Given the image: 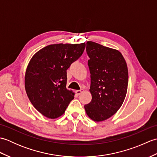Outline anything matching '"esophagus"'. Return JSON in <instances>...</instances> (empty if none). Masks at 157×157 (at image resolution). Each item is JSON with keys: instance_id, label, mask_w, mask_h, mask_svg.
<instances>
[{"instance_id": "34e87169", "label": "esophagus", "mask_w": 157, "mask_h": 157, "mask_svg": "<svg viewBox=\"0 0 157 157\" xmlns=\"http://www.w3.org/2000/svg\"><path fill=\"white\" fill-rule=\"evenodd\" d=\"M83 92H84V90L81 89V90H77L76 91V94H78V95H80Z\"/></svg>"}]
</instances>
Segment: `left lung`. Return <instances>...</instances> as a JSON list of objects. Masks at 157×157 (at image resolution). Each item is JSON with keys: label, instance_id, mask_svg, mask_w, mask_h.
Instances as JSON below:
<instances>
[{"label": "left lung", "instance_id": "left-lung-1", "mask_svg": "<svg viewBox=\"0 0 157 157\" xmlns=\"http://www.w3.org/2000/svg\"><path fill=\"white\" fill-rule=\"evenodd\" d=\"M90 72L92 101L84 106L86 114L96 122L111 117L125 98L128 70L125 60L118 50L92 41L86 42Z\"/></svg>", "mask_w": 157, "mask_h": 157}]
</instances>
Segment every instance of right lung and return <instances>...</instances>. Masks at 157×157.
Here are the masks:
<instances>
[{"label":"right lung","mask_w":157,"mask_h":157,"mask_svg":"<svg viewBox=\"0 0 157 157\" xmlns=\"http://www.w3.org/2000/svg\"><path fill=\"white\" fill-rule=\"evenodd\" d=\"M86 44H55L35 53L25 74V88L32 105L42 115L64 114L75 93L67 89V69L82 56Z\"/></svg>","instance_id":"1"}]
</instances>
